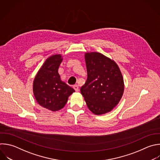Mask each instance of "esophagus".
<instances>
[{
  "label": "esophagus",
  "mask_w": 160,
  "mask_h": 160,
  "mask_svg": "<svg viewBox=\"0 0 160 160\" xmlns=\"http://www.w3.org/2000/svg\"><path fill=\"white\" fill-rule=\"evenodd\" d=\"M73 88L74 89V90L76 91V92H78L79 91V87L78 85H74L73 86Z\"/></svg>",
  "instance_id": "obj_1"
}]
</instances>
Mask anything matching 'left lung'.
Returning a JSON list of instances; mask_svg holds the SVG:
<instances>
[{"instance_id":"8db88e82","label":"left lung","mask_w":160,"mask_h":160,"mask_svg":"<svg viewBox=\"0 0 160 160\" xmlns=\"http://www.w3.org/2000/svg\"><path fill=\"white\" fill-rule=\"evenodd\" d=\"M88 78L81 88L89 109L101 115L111 111L124 92L122 75L112 59L98 52L84 54Z\"/></svg>"}]
</instances>
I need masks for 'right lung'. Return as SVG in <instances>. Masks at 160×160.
Instances as JSON below:
<instances>
[{
	"label": "right lung",
	"mask_w": 160,
	"mask_h": 160,
	"mask_svg": "<svg viewBox=\"0 0 160 160\" xmlns=\"http://www.w3.org/2000/svg\"><path fill=\"white\" fill-rule=\"evenodd\" d=\"M63 59L61 54L49 57L37 72L33 81V93L37 102L52 112L62 109L74 89L61 79L59 67Z\"/></svg>",
	"instance_id": "obj_1"
}]
</instances>
